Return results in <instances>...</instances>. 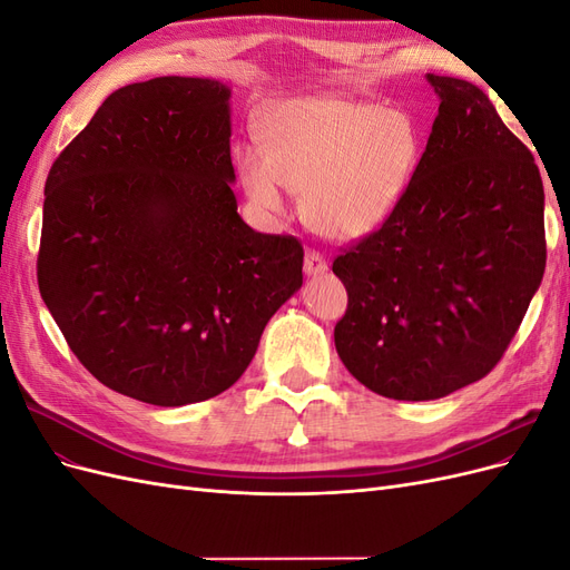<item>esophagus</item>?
<instances>
[{
	"mask_svg": "<svg viewBox=\"0 0 570 570\" xmlns=\"http://www.w3.org/2000/svg\"><path fill=\"white\" fill-rule=\"evenodd\" d=\"M327 271V262L318 252H306L304 256V273L308 278H316V275H323Z\"/></svg>",
	"mask_w": 570,
	"mask_h": 570,
	"instance_id": "1",
	"label": "esophagus"
}]
</instances>
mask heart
Wrapping results in <instances>:
<instances>
[{
  "instance_id": "heart-1",
  "label": "heart",
  "mask_w": 570,
  "mask_h": 570,
  "mask_svg": "<svg viewBox=\"0 0 570 570\" xmlns=\"http://www.w3.org/2000/svg\"><path fill=\"white\" fill-rule=\"evenodd\" d=\"M264 145L239 142L235 166L266 214L302 193L306 226L327 239H364L402 204L421 161V128L396 107L347 97H295L262 118Z\"/></svg>"
}]
</instances>
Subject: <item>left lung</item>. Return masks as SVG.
Returning <instances> with one entry per match:
<instances>
[{
    "mask_svg": "<svg viewBox=\"0 0 570 570\" xmlns=\"http://www.w3.org/2000/svg\"><path fill=\"white\" fill-rule=\"evenodd\" d=\"M438 118L402 204L333 262L347 287L342 364L368 390L430 402L485 377L538 292L544 189L478 85L428 73Z\"/></svg>",
    "mask_w": 570,
    "mask_h": 570,
    "instance_id": "left-lung-1",
    "label": "left lung"
}]
</instances>
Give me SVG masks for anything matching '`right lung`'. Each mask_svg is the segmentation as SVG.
I'll return each mask as SVG.
<instances>
[{"mask_svg": "<svg viewBox=\"0 0 570 570\" xmlns=\"http://www.w3.org/2000/svg\"><path fill=\"white\" fill-rule=\"evenodd\" d=\"M230 88L166 76L111 92L45 185L40 295L101 385L154 406L239 381L302 287L295 237L237 214Z\"/></svg>", "mask_w": 570, "mask_h": 570, "instance_id": "obj_1", "label": "right lung"}]
</instances>
